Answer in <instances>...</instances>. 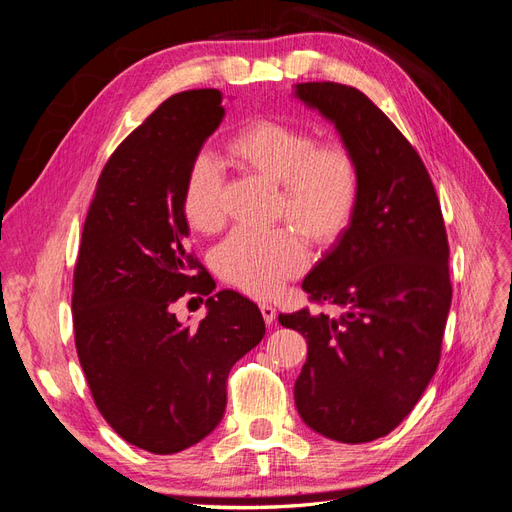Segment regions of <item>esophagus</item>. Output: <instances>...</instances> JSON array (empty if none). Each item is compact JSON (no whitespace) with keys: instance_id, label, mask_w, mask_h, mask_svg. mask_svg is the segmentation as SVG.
Masks as SVG:
<instances>
[{"instance_id":"34e87169","label":"esophagus","mask_w":512,"mask_h":512,"mask_svg":"<svg viewBox=\"0 0 512 512\" xmlns=\"http://www.w3.org/2000/svg\"><path fill=\"white\" fill-rule=\"evenodd\" d=\"M260 312H262V318H265L267 324H273V320H275V307L273 305L262 303L260 305Z\"/></svg>"}]
</instances>
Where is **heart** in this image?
Instances as JSON below:
<instances>
[{
  "label": "heart",
  "mask_w": 512,
  "mask_h": 512,
  "mask_svg": "<svg viewBox=\"0 0 512 512\" xmlns=\"http://www.w3.org/2000/svg\"><path fill=\"white\" fill-rule=\"evenodd\" d=\"M228 160L277 183L275 215L292 222L309 241L329 247L350 230L361 205L363 175L354 151L339 143H318L316 134L288 121L247 123L226 145ZM188 226L203 235L220 230L222 170L209 156L188 166L181 188ZM307 245L290 226L267 232L235 230L213 254L224 282L252 297H271L307 267Z\"/></svg>",
  "instance_id": "obj_1"
}]
</instances>
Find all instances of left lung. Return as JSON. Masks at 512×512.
I'll return each mask as SVG.
<instances>
[{"mask_svg": "<svg viewBox=\"0 0 512 512\" xmlns=\"http://www.w3.org/2000/svg\"><path fill=\"white\" fill-rule=\"evenodd\" d=\"M294 96L335 123L363 175L350 230L303 280L309 301L342 316L280 314L307 339L294 404L324 438L371 442L412 412L440 363L453 299L440 200L421 156L363 91L324 81Z\"/></svg>", "mask_w": 512, "mask_h": 512, "instance_id": "obj_1", "label": "left lung"}]
</instances>
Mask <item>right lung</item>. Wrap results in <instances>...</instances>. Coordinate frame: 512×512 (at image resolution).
<instances>
[{"label": "right lung", "instance_id": "1", "mask_svg": "<svg viewBox=\"0 0 512 512\" xmlns=\"http://www.w3.org/2000/svg\"><path fill=\"white\" fill-rule=\"evenodd\" d=\"M224 113L222 91H183L115 149L74 267V344L91 397L123 440L156 455L218 427L232 365L265 337L258 305L235 290L209 297L215 286L188 250L183 179ZM185 293L208 297L198 328L172 314Z\"/></svg>", "mask_w": 512, "mask_h": 512}]
</instances>
